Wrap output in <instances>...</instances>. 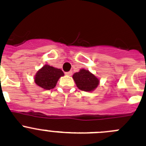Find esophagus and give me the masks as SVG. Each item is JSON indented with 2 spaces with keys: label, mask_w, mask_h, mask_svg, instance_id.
I'll return each instance as SVG.
<instances>
[{
  "label": "esophagus",
  "mask_w": 146,
  "mask_h": 146,
  "mask_svg": "<svg viewBox=\"0 0 146 146\" xmlns=\"http://www.w3.org/2000/svg\"><path fill=\"white\" fill-rule=\"evenodd\" d=\"M72 74H73V72H72V71L66 72V73H65V75H66V76H72Z\"/></svg>",
  "instance_id": "34e87169"
}]
</instances>
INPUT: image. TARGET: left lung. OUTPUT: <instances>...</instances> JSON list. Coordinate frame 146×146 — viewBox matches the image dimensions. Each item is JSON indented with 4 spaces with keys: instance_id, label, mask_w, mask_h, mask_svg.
Returning a JSON list of instances; mask_svg holds the SVG:
<instances>
[{
    "instance_id": "obj_1",
    "label": "left lung",
    "mask_w": 146,
    "mask_h": 146,
    "mask_svg": "<svg viewBox=\"0 0 146 146\" xmlns=\"http://www.w3.org/2000/svg\"><path fill=\"white\" fill-rule=\"evenodd\" d=\"M73 78L80 90L84 92H94L99 84V79L88 70L81 69L75 73Z\"/></svg>"
}]
</instances>
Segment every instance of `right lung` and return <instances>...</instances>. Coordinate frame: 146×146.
<instances>
[{
	"instance_id": "1",
	"label": "right lung",
	"mask_w": 146,
	"mask_h": 146,
	"mask_svg": "<svg viewBox=\"0 0 146 146\" xmlns=\"http://www.w3.org/2000/svg\"><path fill=\"white\" fill-rule=\"evenodd\" d=\"M63 76L62 70L46 64L36 72L34 79L36 85L39 87L50 90L56 86L59 78Z\"/></svg>"
}]
</instances>
